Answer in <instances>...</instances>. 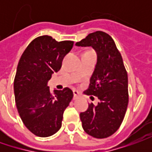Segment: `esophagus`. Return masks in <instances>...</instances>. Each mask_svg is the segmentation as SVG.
Segmentation results:
<instances>
[{
  "instance_id": "obj_1",
  "label": "esophagus",
  "mask_w": 152,
  "mask_h": 152,
  "mask_svg": "<svg viewBox=\"0 0 152 152\" xmlns=\"http://www.w3.org/2000/svg\"><path fill=\"white\" fill-rule=\"evenodd\" d=\"M80 95H81V93H80L79 91H76V90H74V91H73V96H74V98L79 96Z\"/></svg>"
}]
</instances>
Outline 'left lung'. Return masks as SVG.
I'll use <instances>...</instances> for the list:
<instances>
[{
  "label": "left lung",
  "mask_w": 152,
  "mask_h": 152,
  "mask_svg": "<svg viewBox=\"0 0 152 152\" xmlns=\"http://www.w3.org/2000/svg\"><path fill=\"white\" fill-rule=\"evenodd\" d=\"M75 45L91 46L97 55L96 65L86 91L88 95L96 96L99 102L97 105L91 103L85 112L80 113L82 127L92 137L107 138L118 129L129 103L128 74L122 56L113 38L102 31L91 33Z\"/></svg>",
  "instance_id": "1"
}]
</instances>
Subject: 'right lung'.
I'll use <instances>...</instances> for the list:
<instances>
[{
    "label": "right lung",
    "mask_w": 152,
    "mask_h": 152,
    "mask_svg": "<svg viewBox=\"0 0 152 152\" xmlns=\"http://www.w3.org/2000/svg\"><path fill=\"white\" fill-rule=\"evenodd\" d=\"M73 45L70 40L39 36L28 45L18 61L13 85L15 102L23 123L37 136L48 137L61 129L63 113L73 99L71 89L51 92L48 86L52 73L60 70Z\"/></svg>",
    "instance_id": "obj_1"
}]
</instances>
